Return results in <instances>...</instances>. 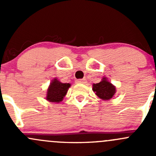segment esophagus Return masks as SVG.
<instances>
[{
    "label": "esophagus",
    "instance_id": "esophagus-1",
    "mask_svg": "<svg viewBox=\"0 0 156 156\" xmlns=\"http://www.w3.org/2000/svg\"><path fill=\"white\" fill-rule=\"evenodd\" d=\"M76 83H78V84H85L86 79L85 78H83V79H78L76 81Z\"/></svg>",
    "mask_w": 156,
    "mask_h": 156
}]
</instances>
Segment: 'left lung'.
Wrapping results in <instances>:
<instances>
[{"label":"left lung","instance_id":"1","mask_svg":"<svg viewBox=\"0 0 156 156\" xmlns=\"http://www.w3.org/2000/svg\"><path fill=\"white\" fill-rule=\"evenodd\" d=\"M93 91L99 98L103 100H108L114 97L116 88L111 82L103 77L102 81L97 84H93Z\"/></svg>","mask_w":156,"mask_h":156}]
</instances>
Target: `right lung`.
Listing matches in <instances>:
<instances>
[{
  "mask_svg": "<svg viewBox=\"0 0 156 156\" xmlns=\"http://www.w3.org/2000/svg\"><path fill=\"white\" fill-rule=\"evenodd\" d=\"M70 86L69 83H62L54 78L52 80L47 91L46 100L51 103H60L67 94Z\"/></svg>",
  "mask_w": 156,
  "mask_h": 156,
  "instance_id": "right-lung-1",
  "label": "right lung"
}]
</instances>
